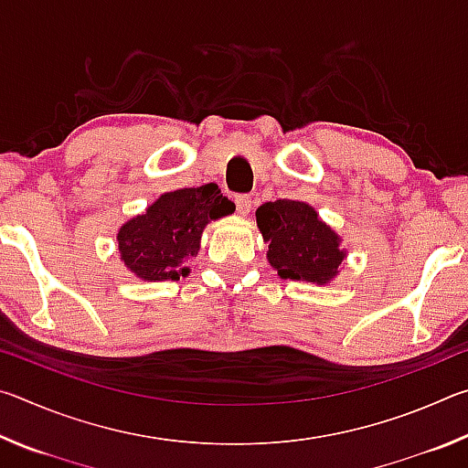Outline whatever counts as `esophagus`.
Listing matches in <instances>:
<instances>
[{"instance_id":"obj_1","label":"esophagus","mask_w":468,"mask_h":468,"mask_svg":"<svg viewBox=\"0 0 468 468\" xmlns=\"http://www.w3.org/2000/svg\"><path fill=\"white\" fill-rule=\"evenodd\" d=\"M235 208H237V215H239V217H245V215H248V212L251 210V200H250V196H237V200H235Z\"/></svg>"}]
</instances>
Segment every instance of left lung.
<instances>
[{
    "label": "left lung",
    "mask_w": 468,
    "mask_h": 468,
    "mask_svg": "<svg viewBox=\"0 0 468 468\" xmlns=\"http://www.w3.org/2000/svg\"><path fill=\"white\" fill-rule=\"evenodd\" d=\"M256 220L268 243V264L281 279L312 284L336 279L348 251L314 206L301 200L266 202L256 210Z\"/></svg>",
    "instance_id": "8db88e82"
}]
</instances>
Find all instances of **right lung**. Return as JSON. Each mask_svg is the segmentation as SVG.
Wrapping results in <instances>:
<instances>
[{"label":"right lung","instance_id":"obj_1","mask_svg":"<svg viewBox=\"0 0 468 468\" xmlns=\"http://www.w3.org/2000/svg\"><path fill=\"white\" fill-rule=\"evenodd\" d=\"M231 204L215 184L161 194L144 215L125 220L117 231L123 266L148 282L187 276V262L200 251L206 225L227 217Z\"/></svg>","mask_w":468,"mask_h":468}]
</instances>
